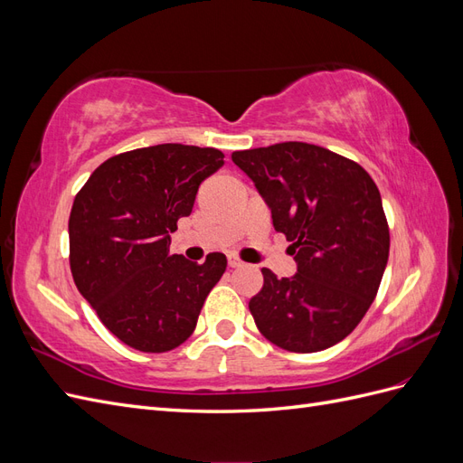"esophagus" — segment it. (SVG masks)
Returning a JSON list of instances; mask_svg holds the SVG:
<instances>
[{"mask_svg": "<svg viewBox=\"0 0 463 463\" xmlns=\"http://www.w3.org/2000/svg\"><path fill=\"white\" fill-rule=\"evenodd\" d=\"M228 264H230V269H240V266L243 264L240 259H237L235 255H230L228 257Z\"/></svg>", "mask_w": 463, "mask_h": 463, "instance_id": "34e87169", "label": "esophagus"}]
</instances>
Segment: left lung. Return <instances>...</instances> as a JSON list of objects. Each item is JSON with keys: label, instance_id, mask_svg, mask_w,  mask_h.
I'll return each instance as SVG.
<instances>
[{"label": "left lung", "instance_id": "left-lung-1", "mask_svg": "<svg viewBox=\"0 0 463 463\" xmlns=\"http://www.w3.org/2000/svg\"><path fill=\"white\" fill-rule=\"evenodd\" d=\"M274 230L291 241L298 274L264 284L249 301L266 340L296 354L322 352L352 334L376 298L390 232L373 177L340 154L309 143L237 150Z\"/></svg>", "mask_w": 463, "mask_h": 463}]
</instances>
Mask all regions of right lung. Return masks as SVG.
Returning <instances> with one entry per match:
<instances>
[{"mask_svg":"<svg viewBox=\"0 0 463 463\" xmlns=\"http://www.w3.org/2000/svg\"><path fill=\"white\" fill-rule=\"evenodd\" d=\"M223 165L216 148L156 145L108 158L77 193L69 216L75 286L102 325L133 349L164 354L197 326L226 255L203 264L170 257L177 220Z\"/></svg>","mask_w":463,"mask_h":463,"instance_id":"right-lung-1","label":"right lung"}]
</instances>
